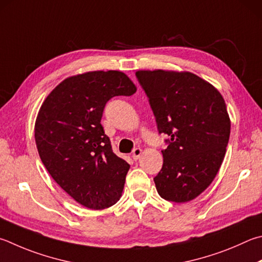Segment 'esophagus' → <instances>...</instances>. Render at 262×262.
Wrapping results in <instances>:
<instances>
[{"label": "esophagus", "instance_id": "34e87169", "mask_svg": "<svg viewBox=\"0 0 262 262\" xmlns=\"http://www.w3.org/2000/svg\"><path fill=\"white\" fill-rule=\"evenodd\" d=\"M141 155H142V149H141V147H135V149L133 150L132 157H133V159H134V160H137V159L140 158Z\"/></svg>", "mask_w": 262, "mask_h": 262}]
</instances>
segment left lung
<instances>
[{"label":"left lung","mask_w":262,"mask_h":262,"mask_svg":"<svg viewBox=\"0 0 262 262\" xmlns=\"http://www.w3.org/2000/svg\"><path fill=\"white\" fill-rule=\"evenodd\" d=\"M157 127L167 134L164 164L154 179L157 191L169 202L199 196L216 177L230 135V118L222 95L191 72L137 71Z\"/></svg>","instance_id":"obj_1"}]
</instances>
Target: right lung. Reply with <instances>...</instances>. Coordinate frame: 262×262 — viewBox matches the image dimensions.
<instances>
[{"instance_id":"add662e5","label":"right lung","mask_w":262,"mask_h":262,"mask_svg":"<svg viewBox=\"0 0 262 262\" xmlns=\"http://www.w3.org/2000/svg\"><path fill=\"white\" fill-rule=\"evenodd\" d=\"M136 93L120 71H93L63 80L42 103L34 136L51 178L75 202L103 210L119 201L129 164L113 154L101 125L115 96Z\"/></svg>"}]
</instances>
